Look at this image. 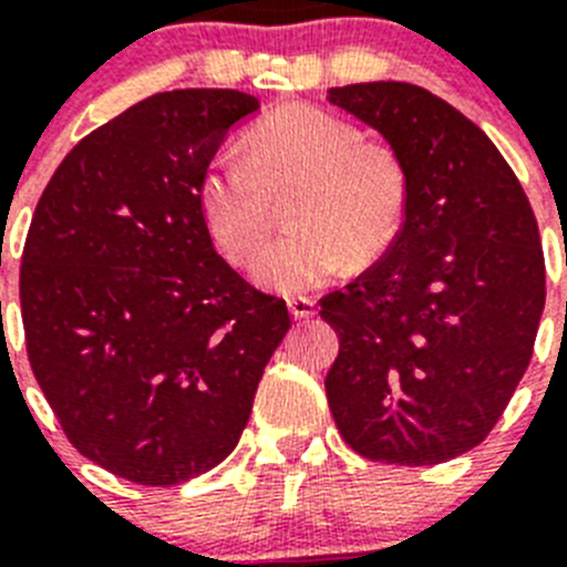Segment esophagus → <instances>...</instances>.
<instances>
[{"mask_svg": "<svg viewBox=\"0 0 567 567\" xmlns=\"http://www.w3.org/2000/svg\"><path fill=\"white\" fill-rule=\"evenodd\" d=\"M287 307H289V312H292L295 320H309L315 312H318V309H315V300L303 298V295H298V298H289Z\"/></svg>", "mask_w": 567, "mask_h": 567, "instance_id": "1", "label": "esophagus"}]
</instances>
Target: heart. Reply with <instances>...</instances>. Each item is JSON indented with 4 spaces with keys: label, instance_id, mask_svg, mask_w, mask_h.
Wrapping results in <instances>:
<instances>
[{
    "label": "heart",
    "instance_id": "1",
    "mask_svg": "<svg viewBox=\"0 0 567 567\" xmlns=\"http://www.w3.org/2000/svg\"><path fill=\"white\" fill-rule=\"evenodd\" d=\"M409 169L389 144L320 107H287L221 150L198 182V213L215 249L249 264L269 238L278 202L287 224L252 269L258 287L303 295L349 264H372L398 240L409 213Z\"/></svg>",
    "mask_w": 567,
    "mask_h": 567
}]
</instances>
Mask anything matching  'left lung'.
<instances>
[{
    "label": "left lung",
    "instance_id": "left-lung-1",
    "mask_svg": "<svg viewBox=\"0 0 567 567\" xmlns=\"http://www.w3.org/2000/svg\"><path fill=\"white\" fill-rule=\"evenodd\" d=\"M329 102L383 135L412 189L392 249L320 300L340 338L329 409L363 457L445 463L488 437L530 363L545 307L537 218L488 135L429 90L346 84Z\"/></svg>",
    "mask_w": 567,
    "mask_h": 567
}]
</instances>
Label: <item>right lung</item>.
I'll return each mask as SVG.
<instances>
[{
    "mask_svg": "<svg viewBox=\"0 0 567 567\" xmlns=\"http://www.w3.org/2000/svg\"><path fill=\"white\" fill-rule=\"evenodd\" d=\"M240 90H173L133 104L64 155L22 252L30 369L79 452L138 485L215 468L252 412L287 303L215 252L198 182Z\"/></svg>",
    "mask_w": 567,
    "mask_h": 567,
    "instance_id": "1",
    "label": "right lung"
}]
</instances>
